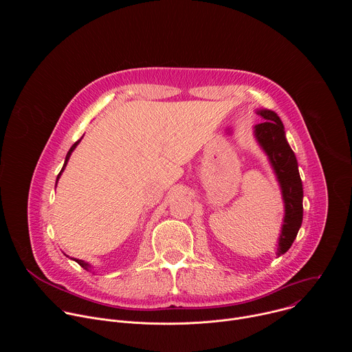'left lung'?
Masks as SVG:
<instances>
[{"label": "left lung", "mask_w": 352, "mask_h": 352, "mask_svg": "<svg viewBox=\"0 0 352 352\" xmlns=\"http://www.w3.org/2000/svg\"><path fill=\"white\" fill-rule=\"evenodd\" d=\"M256 114L263 118V122L255 125L254 133L259 146L267 155L281 188L284 202V220L276 252L277 256H281L291 248L300 224H302V181L299 177L296 157L287 142L284 125L280 117L274 111L266 109L258 110Z\"/></svg>", "instance_id": "left-lung-1"}]
</instances>
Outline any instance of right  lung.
Returning a JSON list of instances; mask_svg holds the SVG:
<instances>
[{
    "label": "right lung",
    "mask_w": 352,
    "mask_h": 352,
    "mask_svg": "<svg viewBox=\"0 0 352 352\" xmlns=\"http://www.w3.org/2000/svg\"><path fill=\"white\" fill-rule=\"evenodd\" d=\"M82 138H83V136H82ZM82 138H80V139H79V140H76V142H75V143H74V144H72V147H71V148H69V152H68V153H67V157H65V162H64V166H63V170H61V171H60V174H58V175H57V182H58V179H60V177H61V174H63V171H64V170H65V167H67V164H68V160H69V157H71V155H72V152H74V150H75V147H76V146H78V144H79V142H80V140H82ZM56 186H57V184H56ZM74 261H75V262H76V263H78V265H80V266H82V267H83V269H85V270H87V272H89V270H90V269H91V266H90V265H89V263H86V262H85V261H80V259H74Z\"/></svg>",
    "instance_id": "1"
}]
</instances>
